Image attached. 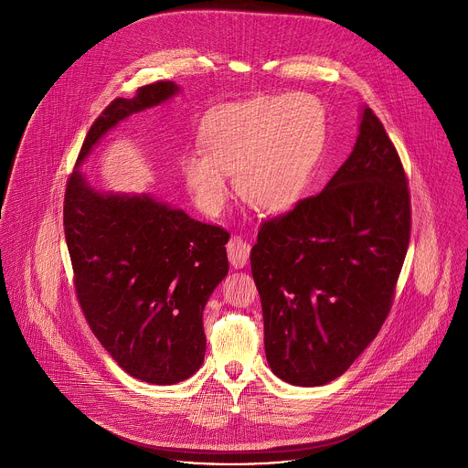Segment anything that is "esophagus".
<instances>
[{"instance_id":"obj_1","label":"esophagus","mask_w":468,"mask_h":468,"mask_svg":"<svg viewBox=\"0 0 468 468\" xmlns=\"http://www.w3.org/2000/svg\"><path fill=\"white\" fill-rule=\"evenodd\" d=\"M228 257L235 269H244L250 261V244L240 237H231L228 242Z\"/></svg>"}]
</instances>
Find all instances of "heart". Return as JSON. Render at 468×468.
<instances>
[{"label": "heart", "mask_w": 468, "mask_h": 468, "mask_svg": "<svg viewBox=\"0 0 468 468\" xmlns=\"http://www.w3.org/2000/svg\"><path fill=\"white\" fill-rule=\"evenodd\" d=\"M202 148L179 157V170L196 207L220 217L231 197L228 174L244 202L259 213L291 211L314 181L325 112L309 94L253 98L217 111L202 129Z\"/></svg>", "instance_id": "obj_1"}]
</instances>
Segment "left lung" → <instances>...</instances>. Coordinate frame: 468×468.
I'll return each mask as SVG.
<instances>
[{"label": "left lung", "instance_id": "8db88e82", "mask_svg": "<svg viewBox=\"0 0 468 468\" xmlns=\"http://www.w3.org/2000/svg\"><path fill=\"white\" fill-rule=\"evenodd\" d=\"M410 204L396 148L363 105L345 165L320 194L264 222L251 248L266 361L280 379L325 385L374 341L408 253Z\"/></svg>", "mask_w": 468, "mask_h": 468}]
</instances>
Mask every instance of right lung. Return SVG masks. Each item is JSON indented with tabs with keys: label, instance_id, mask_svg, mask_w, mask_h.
Listing matches in <instances>:
<instances>
[{
	"label": "right lung",
	"instance_id": "right-lung-1",
	"mask_svg": "<svg viewBox=\"0 0 468 468\" xmlns=\"http://www.w3.org/2000/svg\"><path fill=\"white\" fill-rule=\"evenodd\" d=\"M179 92L174 81H159L116 98L92 123L64 197V235L85 318L129 376L154 385L179 383L202 367L204 309L228 276L229 235L148 192L96 190L81 163L122 120Z\"/></svg>",
	"mask_w": 468,
	"mask_h": 468
}]
</instances>
